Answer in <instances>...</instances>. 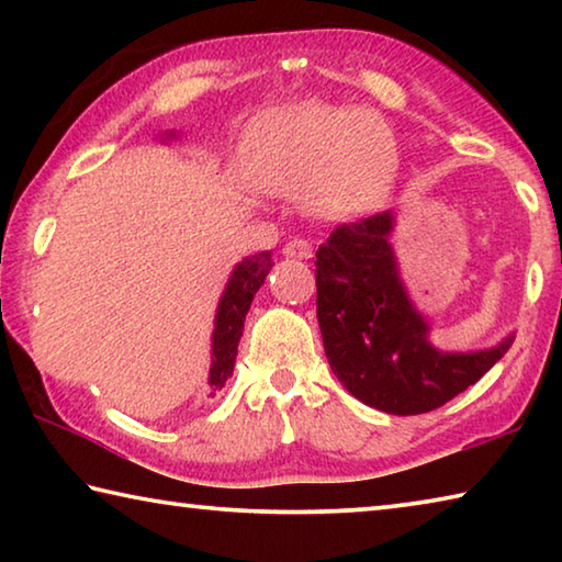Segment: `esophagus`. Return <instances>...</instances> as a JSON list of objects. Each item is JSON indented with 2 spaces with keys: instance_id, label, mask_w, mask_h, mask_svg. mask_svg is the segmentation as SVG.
<instances>
[{
  "instance_id": "34e87169",
  "label": "esophagus",
  "mask_w": 562,
  "mask_h": 562,
  "mask_svg": "<svg viewBox=\"0 0 562 562\" xmlns=\"http://www.w3.org/2000/svg\"><path fill=\"white\" fill-rule=\"evenodd\" d=\"M282 252L288 255V258L310 260L312 258V243L304 240V237H292V240L282 247Z\"/></svg>"
}]
</instances>
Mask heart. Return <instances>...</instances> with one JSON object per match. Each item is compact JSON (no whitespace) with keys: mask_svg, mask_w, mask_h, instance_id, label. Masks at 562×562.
I'll return each mask as SVG.
<instances>
[{"mask_svg":"<svg viewBox=\"0 0 562 562\" xmlns=\"http://www.w3.org/2000/svg\"><path fill=\"white\" fill-rule=\"evenodd\" d=\"M396 140L386 123L357 106L300 103L272 111L247 131L245 166L274 195H300L325 217H349L384 201L396 176Z\"/></svg>","mask_w":562,"mask_h":562,"instance_id":"heart-1","label":"heart"}]
</instances>
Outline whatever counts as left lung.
<instances>
[{"label": "left lung", "mask_w": 562, "mask_h": 562, "mask_svg": "<svg viewBox=\"0 0 562 562\" xmlns=\"http://www.w3.org/2000/svg\"><path fill=\"white\" fill-rule=\"evenodd\" d=\"M392 211L331 231L317 250V319L331 372L351 396L396 416L451 402L506 355L513 335L481 351H439L398 280Z\"/></svg>", "instance_id": "1"}]
</instances>
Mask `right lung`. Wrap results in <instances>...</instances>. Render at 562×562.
<instances>
[{"label": "right lung", "instance_id": "1", "mask_svg": "<svg viewBox=\"0 0 562 562\" xmlns=\"http://www.w3.org/2000/svg\"><path fill=\"white\" fill-rule=\"evenodd\" d=\"M272 268V255L270 250L250 255L245 258L237 268L233 270L231 280H227V288L217 304L215 315V331H213V364H211V382L213 392L223 389L227 376L233 374L235 357H237V345H240L243 327H245V315L250 310L255 292L260 290V284L268 278Z\"/></svg>", "mask_w": 562, "mask_h": 562}]
</instances>
